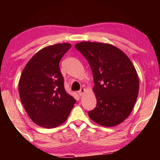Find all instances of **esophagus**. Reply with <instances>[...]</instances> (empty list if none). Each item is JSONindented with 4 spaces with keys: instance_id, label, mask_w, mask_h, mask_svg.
I'll use <instances>...</instances> for the list:
<instances>
[{
    "instance_id": "34e87169",
    "label": "esophagus",
    "mask_w": 160,
    "mask_h": 160,
    "mask_svg": "<svg viewBox=\"0 0 160 160\" xmlns=\"http://www.w3.org/2000/svg\"><path fill=\"white\" fill-rule=\"evenodd\" d=\"M84 92H85V89H84V88H82V89H80L79 91L78 92V95H79L80 96H82V95H83V93Z\"/></svg>"
}]
</instances>
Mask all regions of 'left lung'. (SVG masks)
I'll return each instance as SVG.
<instances>
[{"mask_svg":"<svg viewBox=\"0 0 160 160\" xmlns=\"http://www.w3.org/2000/svg\"><path fill=\"white\" fill-rule=\"evenodd\" d=\"M90 65L97 106L90 119L104 127L122 123L130 114L139 91L134 65L122 50L109 43L84 41L75 45Z\"/></svg>","mask_w":160,"mask_h":160,"instance_id":"1","label":"left lung"}]
</instances>
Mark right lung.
I'll return each mask as SVG.
<instances>
[{
	"label": "right lung",
	"instance_id": "add662e5",
	"mask_svg": "<svg viewBox=\"0 0 160 160\" xmlns=\"http://www.w3.org/2000/svg\"><path fill=\"white\" fill-rule=\"evenodd\" d=\"M68 43L49 46L28 61L19 81L22 103L32 121L56 128L68 119L76 100L66 92L59 63L71 49Z\"/></svg>",
	"mask_w": 160,
	"mask_h": 160
}]
</instances>
